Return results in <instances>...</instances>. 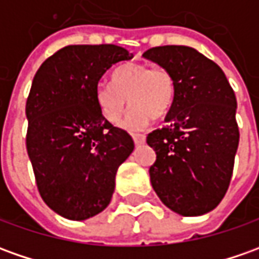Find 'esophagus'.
<instances>
[{
	"label": "esophagus",
	"mask_w": 259,
	"mask_h": 259,
	"mask_svg": "<svg viewBox=\"0 0 259 259\" xmlns=\"http://www.w3.org/2000/svg\"><path fill=\"white\" fill-rule=\"evenodd\" d=\"M133 136V140H135V143L136 144H143L146 142V136L144 135H132Z\"/></svg>",
	"instance_id": "34e87169"
}]
</instances>
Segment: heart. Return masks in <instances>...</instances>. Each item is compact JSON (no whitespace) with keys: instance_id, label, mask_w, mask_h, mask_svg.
Here are the masks:
<instances>
[{"instance_id":"b5f03b06","label":"heart","mask_w":259,"mask_h":259,"mask_svg":"<svg viewBox=\"0 0 259 259\" xmlns=\"http://www.w3.org/2000/svg\"><path fill=\"white\" fill-rule=\"evenodd\" d=\"M113 85L100 82L95 99L107 122L116 123L130 102L129 115L122 122L130 130L143 129L153 117L160 119L173 105L176 80L171 72L146 63H124L113 73Z\"/></svg>"}]
</instances>
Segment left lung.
<instances>
[{
    "mask_svg": "<svg viewBox=\"0 0 259 259\" xmlns=\"http://www.w3.org/2000/svg\"><path fill=\"white\" fill-rule=\"evenodd\" d=\"M143 56L176 80L167 126L147 136L156 152L149 168L153 189L174 212L203 215L221 203L233 176L240 142L233 88L217 63L194 48L156 47Z\"/></svg>",
    "mask_w": 259,
    "mask_h": 259,
    "instance_id": "left-lung-1",
    "label": "left lung"
}]
</instances>
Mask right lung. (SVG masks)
<instances>
[{
  "mask_svg": "<svg viewBox=\"0 0 259 259\" xmlns=\"http://www.w3.org/2000/svg\"><path fill=\"white\" fill-rule=\"evenodd\" d=\"M133 55L116 45H69L42 63L26 100V150L42 200L82 221L106 208L119 166L135 142L100 113L95 91L115 63Z\"/></svg>",
  "mask_w": 259,
  "mask_h": 259,
  "instance_id": "right-lung-1",
  "label": "right lung"
}]
</instances>
